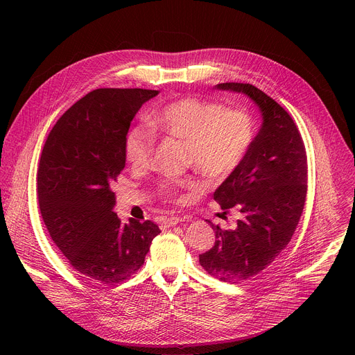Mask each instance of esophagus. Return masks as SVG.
Wrapping results in <instances>:
<instances>
[{"label":"esophagus","instance_id":"obj_1","mask_svg":"<svg viewBox=\"0 0 355 355\" xmlns=\"http://www.w3.org/2000/svg\"><path fill=\"white\" fill-rule=\"evenodd\" d=\"M187 218H178V216H170V218H163L162 219V227L167 229V227H171V226H175L178 225L180 222H184Z\"/></svg>","mask_w":355,"mask_h":355}]
</instances>
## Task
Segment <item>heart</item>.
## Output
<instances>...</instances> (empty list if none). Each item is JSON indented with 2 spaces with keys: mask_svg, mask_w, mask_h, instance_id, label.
<instances>
[{
  "mask_svg": "<svg viewBox=\"0 0 355 355\" xmlns=\"http://www.w3.org/2000/svg\"><path fill=\"white\" fill-rule=\"evenodd\" d=\"M153 128L187 141V163L212 180H223L240 167L256 139V123L243 110L226 108L215 101L184 96L150 114ZM156 132L146 123L132 126L125 136V156L135 168L153 159ZM191 177H168L159 184L162 198L184 199L182 191H198Z\"/></svg>",
  "mask_w": 355,
  "mask_h": 355,
  "instance_id": "b5f03b06",
  "label": "heart"
}]
</instances>
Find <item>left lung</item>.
<instances>
[{
	"mask_svg": "<svg viewBox=\"0 0 355 355\" xmlns=\"http://www.w3.org/2000/svg\"><path fill=\"white\" fill-rule=\"evenodd\" d=\"M218 89L245 94L260 108L263 125L244 162L215 191L226 215L240 212L233 230H215L214 247L199 256L212 277L236 284L268 267L288 245L299 223L308 191V159L289 114L251 84L222 83Z\"/></svg>",
	"mask_w": 355,
	"mask_h": 355,
	"instance_id": "obj_1",
	"label": "left lung"
}]
</instances>
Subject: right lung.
Returning <instances> with one entry per match:
<instances>
[{"instance_id":"1","label":"right lung","mask_w":355,"mask_h":355,"mask_svg":"<svg viewBox=\"0 0 355 355\" xmlns=\"http://www.w3.org/2000/svg\"><path fill=\"white\" fill-rule=\"evenodd\" d=\"M159 94L98 88L50 130L37 170L39 208L53 243L80 274L115 285L144 263L160 233L151 220L122 225L112 191L125 168V136L140 107Z\"/></svg>"}]
</instances>
